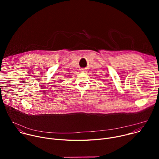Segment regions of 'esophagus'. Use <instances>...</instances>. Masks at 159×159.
Wrapping results in <instances>:
<instances>
[{
	"mask_svg": "<svg viewBox=\"0 0 159 159\" xmlns=\"http://www.w3.org/2000/svg\"><path fill=\"white\" fill-rule=\"evenodd\" d=\"M82 72H85V70H84H84H82Z\"/></svg>",
	"mask_w": 159,
	"mask_h": 159,
	"instance_id": "34e87169",
	"label": "esophagus"
}]
</instances>
